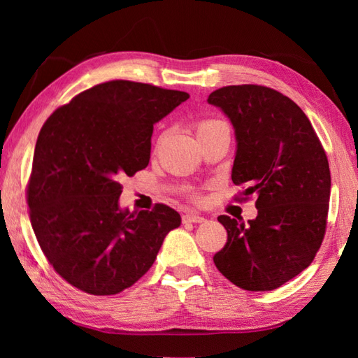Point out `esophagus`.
Instances as JSON below:
<instances>
[{
    "instance_id": "34e87169",
    "label": "esophagus",
    "mask_w": 358,
    "mask_h": 358,
    "mask_svg": "<svg viewBox=\"0 0 358 358\" xmlns=\"http://www.w3.org/2000/svg\"><path fill=\"white\" fill-rule=\"evenodd\" d=\"M203 222H206V218L199 214H192V212L191 214L183 215V223H203Z\"/></svg>"
}]
</instances>
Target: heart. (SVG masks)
Here are the masks:
<instances>
[{
	"label": "heart",
	"mask_w": 358,
	"mask_h": 358,
	"mask_svg": "<svg viewBox=\"0 0 358 358\" xmlns=\"http://www.w3.org/2000/svg\"><path fill=\"white\" fill-rule=\"evenodd\" d=\"M220 124H224V123H222V121H218V120H204V121H200V123L196 124V135L206 132V131H209V129H214V127H217Z\"/></svg>",
	"instance_id": "obj_1"
}]
</instances>
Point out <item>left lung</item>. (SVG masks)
<instances>
[{
	"label": "left lung",
	"instance_id": "left-lung-1",
	"mask_svg": "<svg viewBox=\"0 0 358 358\" xmlns=\"http://www.w3.org/2000/svg\"><path fill=\"white\" fill-rule=\"evenodd\" d=\"M235 131L234 185L255 194L254 220L220 215L226 246L217 269L246 291H272L313 263L324 237L331 172L310 121L291 98L255 86H226L208 96Z\"/></svg>",
	"mask_w": 358,
	"mask_h": 358
}]
</instances>
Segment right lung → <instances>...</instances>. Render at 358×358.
<instances>
[{"label": "right lung", "mask_w": 358, "mask_h": 358, "mask_svg": "<svg viewBox=\"0 0 358 358\" xmlns=\"http://www.w3.org/2000/svg\"><path fill=\"white\" fill-rule=\"evenodd\" d=\"M187 98L144 83L108 81L62 106L41 127L27 186L30 223L67 283L92 295L124 291L181 224L166 204L121 209L120 180L149 164L154 124Z\"/></svg>", "instance_id": "obj_1"}]
</instances>
